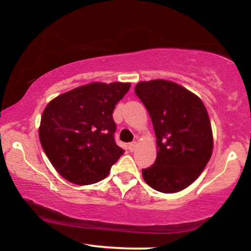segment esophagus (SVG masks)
<instances>
[{"label": "esophagus", "instance_id": "esophagus-1", "mask_svg": "<svg viewBox=\"0 0 251 251\" xmlns=\"http://www.w3.org/2000/svg\"><path fill=\"white\" fill-rule=\"evenodd\" d=\"M136 147H137V143H136V142H132V143H130L129 145H128V149H129L130 152H133V151L136 150Z\"/></svg>", "mask_w": 251, "mask_h": 251}]
</instances>
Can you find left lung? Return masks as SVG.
Wrapping results in <instances>:
<instances>
[{
    "label": "left lung",
    "mask_w": 251,
    "mask_h": 251,
    "mask_svg": "<svg viewBox=\"0 0 251 251\" xmlns=\"http://www.w3.org/2000/svg\"><path fill=\"white\" fill-rule=\"evenodd\" d=\"M135 91L149 111L156 136V160L143 169L144 180L162 193L184 190L200 176L212 154L205 106L193 92L167 80L139 82Z\"/></svg>",
    "instance_id": "1"
}]
</instances>
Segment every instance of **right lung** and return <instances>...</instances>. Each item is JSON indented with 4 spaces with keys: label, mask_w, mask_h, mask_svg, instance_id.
<instances>
[{
    "label": "right lung",
    "mask_w": 251,
    "mask_h": 251,
    "mask_svg": "<svg viewBox=\"0 0 251 251\" xmlns=\"http://www.w3.org/2000/svg\"><path fill=\"white\" fill-rule=\"evenodd\" d=\"M130 87L122 82H92L59 95L44 108L41 145L65 179L90 185L107 177L125 152L115 144L112 114Z\"/></svg>",
    "instance_id": "right-lung-1"
}]
</instances>
